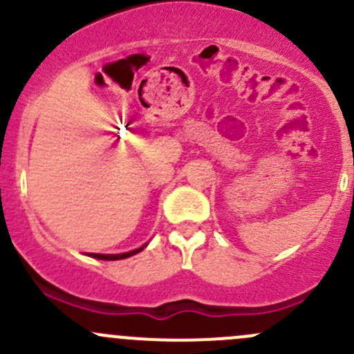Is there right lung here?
<instances>
[{"instance_id": "obj_1", "label": "right lung", "mask_w": 354, "mask_h": 354, "mask_svg": "<svg viewBox=\"0 0 354 354\" xmlns=\"http://www.w3.org/2000/svg\"><path fill=\"white\" fill-rule=\"evenodd\" d=\"M144 248H145V245L140 246V248H137V250H131V252L118 253V255H102V253H91V257H94V259H99V260H121V259H128V257H131V255H135V253L142 252Z\"/></svg>"}]
</instances>
